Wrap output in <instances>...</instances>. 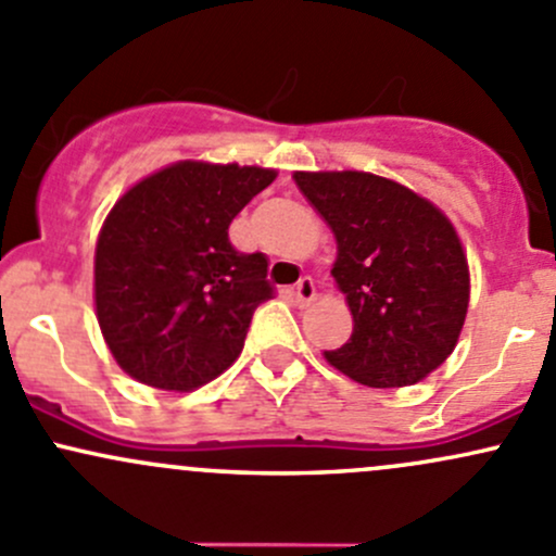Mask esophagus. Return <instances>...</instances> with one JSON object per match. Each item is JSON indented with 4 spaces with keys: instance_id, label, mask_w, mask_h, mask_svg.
Instances as JSON below:
<instances>
[{
    "instance_id": "obj_1",
    "label": "esophagus",
    "mask_w": 556,
    "mask_h": 556,
    "mask_svg": "<svg viewBox=\"0 0 556 556\" xmlns=\"http://www.w3.org/2000/svg\"><path fill=\"white\" fill-rule=\"evenodd\" d=\"M294 300L300 307H307V304L315 300V280L313 278H302L300 283H296Z\"/></svg>"
}]
</instances>
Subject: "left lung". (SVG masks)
<instances>
[{"instance_id": "obj_1", "label": "left lung", "mask_w": 556, "mask_h": 556, "mask_svg": "<svg viewBox=\"0 0 556 556\" xmlns=\"http://www.w3.org/2000/svg\"><path fill=\"white\" fill-rule=\"evenodd\" d=\"M337 238L331 276L352 337L326 361L366 387H408L443 366L469 307L462 238L432 201L371 172H294Z\"/></svg>"}]
</instances>
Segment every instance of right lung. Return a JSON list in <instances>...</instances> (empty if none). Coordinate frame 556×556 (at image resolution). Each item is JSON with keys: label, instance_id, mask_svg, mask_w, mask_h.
Here are the masks:
<instances>
[{"label": "right lung", "instance_id": "add662e5", "mask_svg": "<svg viewBox=\"0 0 556 556\" xmlns=\"http://www.w3.org/2000/svg\"><path fill=\"white\" fill-rule=\"evenodd\" d=\"M276 169L177 161L113 204L94 247V313L132 379L188 392L243 350L273 296L265 254L232 249L228 228Z\"/></svg>", "mask_w": 556, "mask_h": 556}]
</instances>
